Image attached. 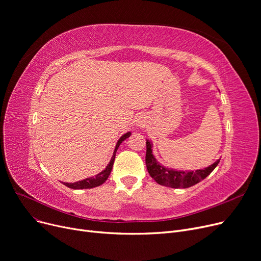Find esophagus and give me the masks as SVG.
<instances>
[{
    "instance_id": "34e87169",
    "label": "esophagus",
    "mask_w": 261,
    "mask_h": 261,
    "mask_svg": "<svg viewBox=\"0 0 261 261\" xmlns=\"http://www.w3.org/2000/svg\"><path fill=\"white\" fill-rule=\"evenodd\" d=\"M144 123H145V120H144V117H142V116L136 117L135 120H134V126H135L136 128L142 127V126L144 125Z\"/></svg>"
}]
</instances>
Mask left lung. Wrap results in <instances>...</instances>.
Segmentation results:
<instances>
[{
  "label": "left lung",
  "instance_id": "1",
  "mask_svg": "<svg viewBox=\"0 0 261 261\" xmlns=\"http://www.w3.org/2000/svg\"><path fill=\"white\" fill-rule=\"evenodd\" d=\"M146 166L149 174L160 185L171 188H188L196 185L204 180L220 162V159H219L215 163L211 164L210 166L195 171L177 170L174 168H168L159 162L153 154V144L151 140L146 139Z\"/></svg>",
  "mask_w": 261,
  "mask_h": 261
}]
</instances>
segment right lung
Masks as SVG:
<instances>
[{"instance_id": "add662e5", "label": "right lung", "mask_w": 261, "mask_h": 261, "mask_svg": "<svg viewBox=\"0 0 261 261\" xmlns=\"http://www.w3.org/2000/svg\"><path fill=\"white\" fill-rule=\"evenodd\" d=\"M131 135V131L126 132L125 134H122L119 140L117 141L115 148H114V151H113V155L110 160L109 164L106 166V168L103 170H101L99 173L96 174L95 176H91V177H87L85 180H81V181H77L74 183H63L65 186H67L68 188H72V189H88V188H94V187H97L100 186L101 184H103L107 179L109 177L110 173L112 171V167H113V164H114V160H115V154L117 149L119 147V145L121 144V142L125 141L126 139H128L129 136Z\"/></svg>"}]
</instances>
